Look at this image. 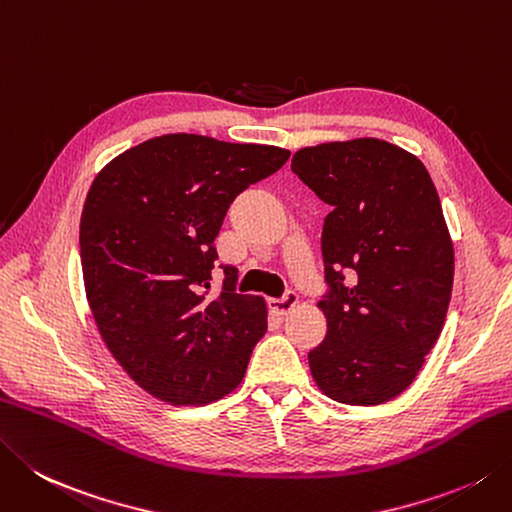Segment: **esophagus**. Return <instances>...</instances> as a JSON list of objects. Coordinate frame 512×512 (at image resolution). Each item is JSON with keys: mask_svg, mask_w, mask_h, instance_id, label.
<instances>
[{"mask_svg": "<svg viewBox=\"0 0 512 512\" xmlns=\"http://www.w3.org/2000/svg\"><path fill=\"white\" fill-rule=\"evenodd\" d=\"M297 302H299V297H297L295 290H286L282 297L270 299V308H273L277 315H288L290 310L297 306Z\"/></svg>", "mask_w": 512, "mask_h": 512, "instance_id": "1", "label": "esophagus"}]
</instances>
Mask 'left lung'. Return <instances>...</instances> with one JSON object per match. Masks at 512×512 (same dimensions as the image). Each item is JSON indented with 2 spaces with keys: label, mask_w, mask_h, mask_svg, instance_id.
Listing matches in <instances>:
<instances>
[{
  "label": "left lung",
  "mask_w": 512,
  "mask_h": 512,
  "mask_svg": "<svg viewBox=\"0 0 512 512\" xmlns=\"http://www.w3.org/2000/svg\"><path fill=\"white\" fill-rule=\"evenodd\" d=\"M290 170L330 206L322 230L328 333L308 353L335 402L377 406L415 382L442 333L455 255L426 166L384 139L308 146Z\"/></svg>",
  "instance_id": "left-lung-1"
}]
</instances>
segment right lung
<instances>
[{"instance_id": "right-lung-1", "label": "right lung", "mask_w": 512, "mask_h": 512, "mask_svg": "<svg viewBox=\"0 0 512 512\" xmlns=\"http://www.w3.org/2000/svg\"><path fill=\"white\" fill-rule=\"evenodd\" d=\"M288 150L162 135L106 164L86 195L79 255L88 306L130 379L162 402L210 404L244 379L266 304L237 293V268L210 293L228 206L277 173Z\"/></svg>"}]
</instances>
